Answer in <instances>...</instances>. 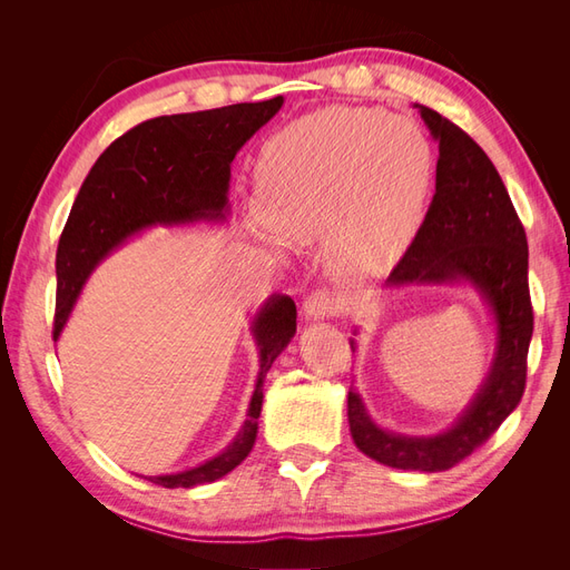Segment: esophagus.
<instances>
[{
  "label": "esophagus",
  "mask_w": 570,
  "mask_h": 570,
  "mask_svg": "<svg viewBox=\"0 0 570 570\" xmlns=\"http://www.w3.org/2000/svg\"><path fill=\"white\" fill-rule=\"evenodd\" d=\"M340 312H342L340 299H335L333 295H327V292H323V289L314 292V295L304 302L306 321H325V318L340 316Z\"/></svg>",
  "instance_id": "1"
}]
</instances>
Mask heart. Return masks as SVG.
Wrapping results in <instances>:
<instances>
[{
    "instance_id": "b5f03b06",
    "label": "heart",
    "mask_w": 570,
    "mask_h": 570,
    "mask_svg": "<svg viewBox=\"0 0 570 570\" xmlns=\"http://www.w3.org/2000/svg\"><path fill=\"white\" fill-rule=\"evenodd\" d=\"M433 178V145L413 120L375 107H323L258 149L247 220L271 247L323 239L333 278L368 285L411 247Z\"/></svg>"
}]
</instances>
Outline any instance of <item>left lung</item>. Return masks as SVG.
<instances>
[{
  "label": "left lung",
  "instance_id": "1",
  "mask_svg": "<svg viewBox=\"0 0 570 570\" xmlns=\"http://www.w3.org/2000/svg\"><path fill=\"white\" fill-rule=\"evenodd\" d=\"M413 107L440 149L435 195L385 287H471L492 321L494 352L473 400L442 433L402 435L377 425L354 387L347 416L352 440L366 456L392 469L438 473L485 442L523 396L532 337L528 239L488 154L452 120ZM350 344L356 352L354 337Z\"/></svg>",
  "mask_w": 570,
  "mask_h": 570
}]
</instances>
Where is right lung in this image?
Returning a JSON list of instances; mask_svg holds the SVG:
<instances>
[{
    "instance_id": "add662e5",
    "label": "right lung",
    "mask_w": 570,
    "mask_h": 570,
    "mask_svg": "<svg viewBox=\"0 0 570 570\" xmlns=\"http://www.w3.org/2000/svg\"><path fill=\"white\" fill-rule=\"evenodd\" d=\"M283 97L256 105L174 114L145 120L111 142L95 161L73 202L57 252L55 342L71 318L92 271L135 235L151 228L226 223L230 164L249 137L281 111ZM258 373L245 423L226 450L193 469L145 475L164 488H197L228 475L252 452L273 361L297 333V306L271 295L249 325Z\"/></svg>"
}]
</instances>
